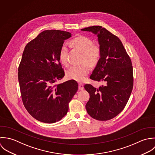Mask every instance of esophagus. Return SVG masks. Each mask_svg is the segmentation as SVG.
I'll list each match as a JSON object with an SVG mask.
<instances>
[{
	"label": "esophagus",
	"mask_w": 155,
	"mask_h": 155,
	"mask_svg": "<svg viewBox=\"0 0 155 155\" xmlns=\"http://www.w3.org/2000/svg\"><path fill=\"white\" fill-rule=\"evenodd\" d=\"M78 89L80 91H83L84 89V85L82 83H79V84H78Z\"/></svg>",
	"instance_id": "34e87169"
}]
</instances>
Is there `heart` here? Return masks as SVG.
I'll return each mask as SVG.
<instances>
[{"mask_svg":"<svg viewBox=\"0 0 155 155\" xmlns=\"http://www.w3.org/2000/svg\"><path fill=\"white\" fill-rule=\"evenodd\" d=\"M71 44L83 53L81 62L86 63L91 67L96 66L98 63L101 56V49L97 45H93V41L91 39L80 36L73 39L71 41ZM68 47L64 44L60 48L59 58L64 65L68 64ZM89 72V69L86 64L72 66L67 71L66 75L69 79L82 81L85 79Z\"/></svg>","mask_w":155,"mask_h":155,"instance_id":"b5f03b06","label":"heart"}]
</instances>
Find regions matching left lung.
Segmentation results:
<instances>
[{"label": "left lung", "instance_id": "left-lung-1", "mask_svg": "<svg viewBox=\"0 0 155 155\" xmlns=\"http://www.w3.org/2000/svg\"><path fill=\"white\" fill-rule=\"evenodd\" d=\"M97 37L101 51L90 78L102 82L99 88L86 84L90 94L86 105L87 113L97 120H108L117 116L126 105L133 88L132 62L118 37L99 26L81 29Z\"/></svg>", "mask_w": 155, "mask_h": 155}]
</instances>
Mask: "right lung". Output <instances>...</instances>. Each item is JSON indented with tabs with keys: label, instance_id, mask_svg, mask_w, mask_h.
Returning <instances> with one entry per match:
<instances>
[{
	"label": "right lung",
	"instance_id": "obj_1",
	"mask_svg": "<svg viewBox=\"0 0 155 155\" xmlns=\"http://www.w3.org/2000/svg\"><path fill=\"white\" fill-rule=\"evenodd\" d=\"M70 37L68 31L47 30L30 41L23 51L18 72L22 101L38 121L53 124L61 120L78 90L74 80L56 84L64 76L60 48Z\"/></svg>",
	"mask_w": 155,
	"mask_h": 155
}]
</instances>
